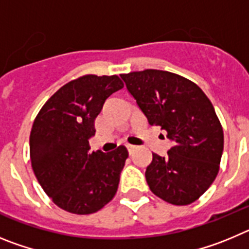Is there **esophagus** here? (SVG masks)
I'll use <instances>...</instances> for the list:
<instances>
[{
	"mask_svg": "<svg viewBox=\"0 0 249 249\" xmlns=\"http://www.w3.org/2000/svg\"><path fill=\"white\" fill-rule=\"evenodd\" d=\"M126 147H127V149H128L129 155H132V153H133V152L136 151V148H137V147L132 146V144H126Z\"/></svg>",
	"mask_w": 249,
	"mask_h": 249,
	"instance_id": "1",
	"label": "esophagus"
}]
</instances>
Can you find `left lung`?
<instances>
[{
	"label": "left lung",
	"instance_id": "obj_1",
	"mask_svg": "<svg viewBox=\"0 0 249 249\" xmlns=\"http://www.w3.org/2000/svg\"><path fill=\"white\" fill-rule=\"evenodd\" d=\"M151 126L166 132L167 157L152 153L149 190L163 201L186 206L210 188L219 171L223 129L213 105L192 81L160 70L121 74Z\"/></svg>",
	"mask_w": 249,
	"mask_h": 249
}]
</instances>
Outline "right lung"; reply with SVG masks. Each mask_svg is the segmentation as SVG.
Returning <instances> with one entry per match:
<instances>
[{"mask_svg": "<svg viewBox=\"0 0 249 249\" xmlns=\"http://www.w3.org/2000/svg\"><path fill=\"white\" fill-rule=\"evenodd\" d=\"M123 89L120 77L86 74L62 86L43 105L30 135V157L37 181L56 206L91 214L117 192L128 151L89 152L94 120L112 93Z\"/></svg>", "mask_w": 249, "mask_h": 249, "instance_id": "1", "label": "right lung"}]
</instances>
